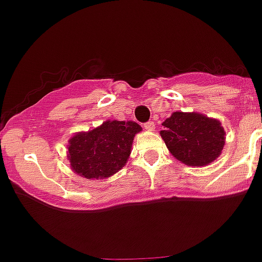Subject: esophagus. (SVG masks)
<instances>
[{
	"label": "esophagus",
	"instance_id": "obj_1",
	"mask_svg": "<svg viewBox=\"0 0 262 262\" xmlns=\"http://www.w3.org/2000/svg\"><path fill=\"white\" fill-rule=\"evenodd\" d=\"M144 128H145V130H147V132H153L154 129H156V125H154L153 121H149V122H146V124H144Z\"/></svg>",
	"mask_w": 262,
	"mask_h": 262
}]
</instances>
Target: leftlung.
Returning <instances> with one entry per match:
<instances>
[{
  "mask_svg": "<svg viewBox=\"0 0 262 262\" xmlns=\"http://www.w3.org/2000/svg\"><path fill=\"white\" fill-rule=\"evenodd\" d=\"M159 132L175 159L187 166H207L222 154L226 132L222 122L198 112H174Z\"/></svg>",
  "mask_w": 262,
  "mask_h": 262,
  "instance_id": "1",
  "label": "left lung"
}]
</instances>
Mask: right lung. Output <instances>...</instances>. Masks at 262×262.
<instances>
[{"label":"right lung","instance_id":"1","mask_svg":"<svg viewBox=\"0 0 262 262\" xmlns=\"http://www.w3.org/2000/svg\"><path fill=\"white\" fill-rule=\"evenodd\" d=\"M141 130L134 121L106 120L97 128L77 132L67 145L71 170L90 181L112 177L126 165L134 136Z\"/></svg>","mask_w":262,"mask_h":262}]
</instances>
